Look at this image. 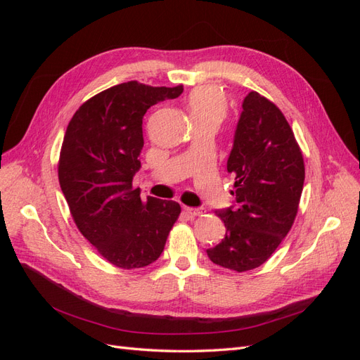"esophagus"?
Returning <instances> with one entry per match:
<instances>
[{
    "mask_svg": "<svg viewBox=\"0 0 360 360\" xmlns=\"http://www.w3.org/2000/svg\"><path fill=\"white\" fill-rule=\"evenodd\" d=\"M184 212H186L189 216L195 217V216H201L204 213L202 209H197V207H184Z\"/></svg>",
    "mask_w": 360,
    "mask_h": 360,
    "instance_id": "34e87169",
    "label": "esophagus"
}]
</instances>
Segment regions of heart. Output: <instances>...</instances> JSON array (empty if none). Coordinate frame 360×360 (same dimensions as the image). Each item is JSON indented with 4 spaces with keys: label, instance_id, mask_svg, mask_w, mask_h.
Listing matches in <instances>:
<instances>
[{
    "label": "heart",
    "instance_id": "b5f03b06",
    "mask_svg": "<svg viewBox=\"0 0 360 360\" xmlns=\"http://www.w3.org/2000/svg\"><path fill=\"white\" fill-rule=\"evenodd\" d=\"M189 111L193 122L213 120L221 123L228 112L225 93L214 85H201L193 89L188 97Z\"/></svg>",
    "mask_w": 360,
    "mask_h": 360
}]
</instances>
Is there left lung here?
<instances>
[{
	"label": "left lung",
	"instance_id": "8db88e82",
	"mask_svg": "<svg viewBox=\"0 0 360 360\" xmlns=\"http://www.w3.org/2000/svg\"><path fill=\"white\" fill-rule=\"evenodd\" d=\"M226 169L236 207L216 212L226 233L207 249L214 264L240 271L259 267L291 230L304 181L302 150L279 108L257 91L243 101Z\"/></svg>",
	"mask_w": 360,
	"mask_h": 360
}]
</instances>
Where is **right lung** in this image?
<instances>
[{
    "label": "right lung",
    "mask_w": 360,
    "mask_h": 360,
    "mask_svg": "<svg viewBox=\"0 0 360 360\" xmlns=\"http://www.w3.org/2000/svg\"><path fill=\"white\" fill-rule=\"evenodd\" d=\"M181 93L183 85H114L84 102L64 135L58 180L70 214L97 252L120 269L156 261L180 216L176 201L141 200L132 180L141 167L144 114Z\"/></svg>",
    "instance_id": "add662e5"
}]
</instances>
